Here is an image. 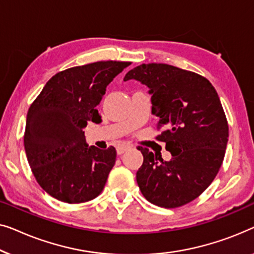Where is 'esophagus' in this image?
I'll use <instances>...</instances> for the list:
<instances>
[{
    "label": "esophagus",
    "mask_w": 254,
    "mask_h": 254,
    "mask_svg": "<svg viewBox=\"0 0 254 254\" xmlns=\"http://www.w3.org/2000/svg\"><path fill=\"white\" fill-rule=\"evenodd\" d=\"M128 149H131V146H128V145H119V146H117V154L122 155L126 152H127Z\"/></svg>",
    "instance_id": "34e87169"
}]
</instances>
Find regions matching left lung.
<instances>
[{
  "instance_id": "left-lung-1",
  "label": "left lung",
  "mask_w": 254,
  "mask_h": 254,
  "mask_svg": "<svg viewBox=\"0 0 254 254\" xmlns=\"http://www.w3.org/2000/svg\"><path fill=\"white\" fill-rule=\"evenodd\" d=\"M128 79L149 87L161 130L155 139L171 153L163 161L139 146L144 156L135 176L139 189L156 206L187 205L209 187L223 162L229 127L219 95L207 78L164 63L135 66L124 77Z\"/></svg>"
}]
</instances>
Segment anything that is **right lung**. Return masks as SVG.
I'll list each match as a JSON object with an SVG mask.
<instances>
[{
    "mask_svg": "<svg viewBox=\"0 0 254 254\" xmlns=\"http://www.w3.org/2000/svg\"><path fill=\"white\" fill-rule=\"evenodd\" d=\"M131 62L100 61L60 71L27 112L24 146L39 185L60 201H90L101 193L116 161V149L88 147L83 128L101 121L108 84Z\"/></svg>",
    "mask_w": 254,
    "mask_h": 254,
    "instance_id": "right-lung-1",
    "label": "right lung"
}]
</instances>
